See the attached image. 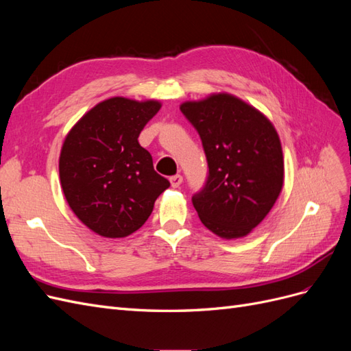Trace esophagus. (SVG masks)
Here are the masks:
<instances>
[{"label":"esophagus","instance_id":"34e87169","mask_svg":"<svg viewBox=\"0 0 351 351\" xmlns=\"http://www.w3.org/2000/svg\"><path fill=\"white\" fill-rule=\"evenodd\" d=\"M169 183H171L173 187H178L180 184L183 183V177L180 176V174H176V176H173V177H169Z\"/></svg>","mask_w":351,"mask_h":351}]
</instances>
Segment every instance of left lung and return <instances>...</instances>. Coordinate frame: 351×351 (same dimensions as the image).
Returning a JSON list of instances; mask_svg holds the SVG:
<instances>
[{
  "label": "left lung",
  "mask_w": 351,
  "mask_h": 351,
  "mask_svg": "<svg viewBox=\"0 0 351 351\" xmlns=\"http://www.w3.org/2000/svg\"><path fill=\"white\" fill-rule=\"evenodd\" d=\"M180 110L195 125L209 177L193 206L209 231L246 237L269 214L284 184L280 136L267 115L227 92L186 101Z\"/></svg>",
  "instance_id": "8db88e82"
}]
</instances>
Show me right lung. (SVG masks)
Segmentation results:
<instances>
[{
	"mask_svg": "<svg viewBox=\"0 0 351 351\" xmlns=\"http://www.w3.org/2000/svg\"><path fill=\"white\" fill-rule=\"evenodd\" d=\"M156 99L112 97L84 112L60 152V183L73 214L95 234L123 239L139 230L169 182L137 137L161 108Z\"/></svg>",
	"mask_w": 351,
	"mask_h": 351,
	"instance_id": "add662e5",
	"label": "right lung"
}]
</instances>
